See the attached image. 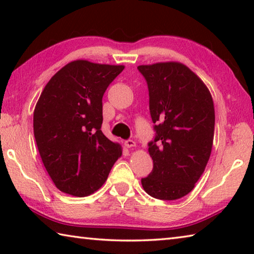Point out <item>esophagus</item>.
<instances>
[{
  "mask_svg": "<svg viewBox=\"0 0 254 254\" xmlns=\"http://www.w3.org/2000/svg\"><path fill=\"white\" fill-rule=\"evenodd\" d=\"M124 144H126L127 148H134L136 145V143L133 140H127V141H126V142H124Z\"/></svg>",
  "mask_w": 254,
  "mask_h": 254,
  "instance_id": "34e87169",
  "label": "esophagus"
}]
</instances>
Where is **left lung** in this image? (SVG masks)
I'll return each mask as SVG.
<instances>
[{
	"label": "left lung",
	"instance_id": "obj_1",
	"mask_svg": "<svg viewBox=\"0 0 254 254\" xmlns=\"http://www.w3.org/2000/svg\"><path fill=\"white\" fill-rule=\"evenodd\" d=\"M156 131L149 143L153 169L141 179L147 194L162 200L190 192L207 165L213 147L215 111L207 86L182 63L141 65Z\"/></svg>",
	"mask_w": 254,
	"mask_h": 254
}]
</instances>
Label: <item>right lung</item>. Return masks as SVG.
I'll return each mask as SVG.
<instances>
[{"label":"right lung","mask_w":254,"mask_h":254,"mask_svg":"<svg viewBox=\"0 0 254 254\" xmlns=\"http://www.w3.org/2000/svg\"><path fill=\"white\" fill-rule=\"evenodd\" d=\"M124 69L74 60L51 77L33 112V133L51 180L60 191L85 197L100 189L122 156L103 134L102 98Z\"/></svg>","instance_id":"add662e5"}]
</instances>
